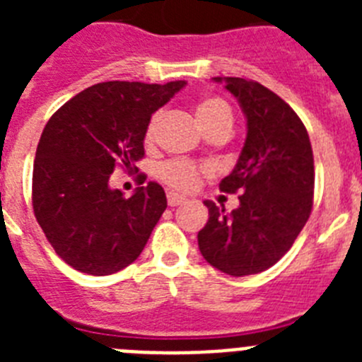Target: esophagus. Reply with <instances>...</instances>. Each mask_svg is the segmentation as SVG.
I'll return each mask as SVG.
<instances>
[{"label": "esophagus", "mask_w": 362, "mask_h": 362, "mask_svg": "<svg viewBox=\"0 0 362 362\" xmlns=\"http://www.w3.org/2000/svg\"><path fill=\"white\" fill-rule=\"evenodd\" d=\"M166 199H168V204H170V206H179V204L187 203V199H185L183 196H179V194H175V192H168V196H166Z\"/></svg>", "instance_id": "1"}]
</instances>
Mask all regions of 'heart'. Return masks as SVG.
Masks as SVG:
<instances>
[{
  "mask_svg": "<svg viewBox=\"0 0 362 362\" xmlns=\"http://www.w3.org/2000/svg\"><path fill=\"white\" fill-rule=\"evenodd\" d=\"M197 117H199L204 130L212 129L216 124H232V108L223 99L206 98L197 105ZM161 121L163 110H158L150 117L148 127H146L145 132L146 141H153L156 139V136L159 132V127H161ZM203 172L206 170L197 166L196 163L188 161V159H170V161L163 163L159 166L158 175L166 185H170L172 188L190 192L199 185V179Z\"/></svg>",
  "mask_w": 362,
  "mask_h": 362,
  "instance_id": "b5f03b06",
  "label": "heart"
}]
</instances>
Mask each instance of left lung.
I'll list each match as a JSON object with an SVG mask.
<instances>
[{
  "label": "left lung",
  "instance_id": "8db88e82",
  "mask_svg": "<svg viewBox=\"0 0 362 362\" xmlns=\"http://www.w3.org/2000/svg\"><path fill=\"white\" fill-rule=\"evenodd\" d=\"M226 83L246 117V139L238 165L219 183L239 192L230 214L204 201L209 221L197 233L206 263L228 276L268 270L292 248L313 204V153L305 124L288 103L261 83L214 78Z\"/></svg>",
  "mask_w": 362,
  "mask_h": 362
}]
</instances>
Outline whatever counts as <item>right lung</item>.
Returning <instances> with one entry per match:
<instances>
[{"label":"right lung","instance_id":"1","mask_svg":"<svg viewBox=\"0 0 362 362\" xmlns=\"http://www.w3.org/2000/svg\"><path fill=\"white\" fill-rule=\"evenodd\" d=\"M185 85L98 83L49 119L36 150L32 206L66 264L90 276H110L139 257L166 209L165 190L150 181L124 197L108 181L117 166L136 168L145 156L150 117Z\"/></svg>","mask_w":362,"mask_h":362}]
</instances>
